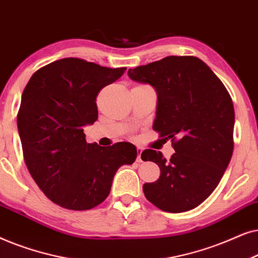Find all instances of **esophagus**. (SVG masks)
I'll list each match as a JSON object with an SVG mask.
<instances>
[{
    "instance_id": "34e87169",
    "label": "esophagus",
    "mask_w": 258,
    "mask_h": 258,
    "mask_svg": "<svg viewBox=\"0 0 258 258\" xmlns=\"http://www.w3.org/2000/svg\"><path fill=\"white\" fill-rule=\"evenodd\" d=\"M142 152H143V149L142 147H138V149H137V153H138V156H137V161H138V163H142Z\"/></svg>"
}]
</instances>
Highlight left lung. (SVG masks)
Returning a JSON list of instances; mask_svg holds the SVG:
<instances>
[{"instance_id":"left-lung-1","label":"left lung","mask_w":258,"mask_h":258,"mask_svg":"<svg viewBox=\"0 0 258 258\" xmlns=\"http://www.w3.org/2000/svg\"><path fill=\"white\" fill-rule=\"evenodd\" d=\"M128 77L156 89L153 130L171 139L176 152L166 160L145 150L144 161L160 169L159 179L145 183L147 201L166 212L188 211L217 187L233 151L235 111L225 86L196 56H166L128 70Z\"/></svg>"}]
</instances>
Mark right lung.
<instances>
[{
  "label": "right lung",
  "instance_id": "1",
  "mask_svg": "<svg viewBox=\"0 0 258 258\" xmlns=\"http://www.w3.org/2000/svg\"><path fill=\"white\" fill-rule=\"evenodd\" d=\"M126 67L66 57L40 68L22 93L17 128L29 173L41 191L68 210H89L107 198L120 166L131 165L130 143L87 144L84 126L98 119L99 92Z\"/></svg>",
  "mask_w": 258,
  "mask_h": 258
}]
</instances>
